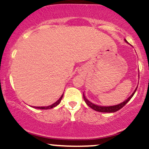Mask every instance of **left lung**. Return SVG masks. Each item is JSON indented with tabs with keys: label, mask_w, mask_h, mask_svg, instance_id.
Listing matches in <instances>:
<instances>
[{
	"label": "left lung",
	"mask_w": 149,
	"mask_h": 149,
	"mask_svg": "<svg viewBox=\"0 0 149 149\" xmlns=\"http://www.w3.org/2000/svg\"><path fill=\"white\" fill-rule=\"evenodd\" d=\"M125 41H126V40H125ZM136 89H137V88H136V90H134V92L132 94L131 96L129 98L127 99V100H126L125 101V102H122L121 104H118V105H116V106H111V107H101V106L95 105V104H92V102H90V101H88V100H87V99L85 98L84 95H83V99H84L85 103L87 104V105H88V107H90V108H92V109H94V110L96 111L102 112V113H114L116 111H118L120 110V109H122V108L125 105V104H127L130 100V99L133 97V95H134V93H135V92H136Z\"/></svg>",
	"instance_id": "obj_1"
}]
</instances>
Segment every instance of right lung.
Instances as JSON below:
<instances>
[{"label": "right lung", "mask_w": 149, "mask_h": 149, "mask_svg": "<svg viewBox=\"0 0 149 149\" xmlns=\"http://www.w3.org/2000/svg\"><path fill=\"white\" fill-rule=\"evenodd\" d=\"M63 95H64V94H63ZM63 95H61L60 98H59V100H58L57 101V102H55V103H54L53 104H52V105L48 106V107H34V108H36V109H52V108L57 107L58 104L60 103L61 99H62V97H63Z\"/></svg>", "instance_id": "obj_1"}]
</instances>
